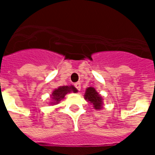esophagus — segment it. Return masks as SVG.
Returning <instances> with one entry per match:
<instances>
[{"label": "esophagus", "instance_id": "obj_1", "mask_svg": "<svg viewBox=\"0 0 155 155\" xmlns=\"http://www.w3.org/2000/svg\"><path fill=\"white\" fill-rule=\"evenodd\" d=\"M74 86H75V87L76 88V89L79 90V91H80V89H81V84H80V82L75 83V84H74Z\"/></svg>", "mask_w": 155, "mask_h": 155}]
</instances>
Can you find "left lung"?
<instances>
[{
	"instance_id": "left-lung-1",
	"label": "left lung",
	"mask_w": 155,
	"mask_h": 155,
	"mask_svg": "<svg viewBox=\"0 0 155 155\" xmlns=\"http://www.w3.org/2000/svg\"><path fill=\"white\" fill-rule=\"evenodd\" d=\"M85 100H87V101H90L93 104L96 109H101L102 106V97L98 94V92L93 88L90 87H87L86 89L84 95Z\"/></svg>"
}]
</instances>
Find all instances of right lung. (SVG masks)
Instances as JSON below:
<instances>
[{"mask_svg":"<svg viewBox=\"0 0 155 155\" xmlns=\"http://www.w3.org/2000/svg\"><path fill=\"white\" fill-rule=\"evenodd\" d=\"M77 92V89L74 86H62L58 88L55 89L52 93L51 97L53 99L52 104H58L61 100L63 99L66 94H68L69 92Z\"/></svg>","mask_w":155,"mask_h":155,"instance_id":"obj_1","label":"right lung"}]
</instances>
